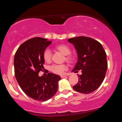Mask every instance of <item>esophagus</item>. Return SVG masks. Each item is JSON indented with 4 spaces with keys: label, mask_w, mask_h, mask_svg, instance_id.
Wrapping results in <instances>:
<instances>
[{
    "label": "esophagus",
    "mask_w": 122,
    "mask_h": 122,
    "mask_svg": "<svg viewBox=\"0 0 122 122\" xmlns=\"http://www.w3.org/2000/svg\"><path fill=\"white\" fill-rule=\"evenodd\" d=\"M66 75H63V74H62V75H61L60 76V77H62V78H63V77H66Z\"/></svg>",
    "instance_id": "esophagus-1"
}]
</instances>
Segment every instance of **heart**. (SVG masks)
I'll return each instance as SVG.
<instances>
[{"instance_id":"obj_1","label":"heart","mask_w":122,"mask_h":122,"mask_svg":"<svg viewBox=\"0 0 122 122\" xmlns=\"http://www.w3.org/2000/svg\"><path fill=\"white\" fill-rule=\"evenodd\" d=\"M55 49L57 51L65 56L64 60L69 63H73L74 60V57L72 54H71V49L68 46L64 44L57 45L56 46ZM52 54L49 49H47L43 52V57L44 60L46 62H49L51 60ZM67 70L66 65L64 64H54L51 65L50 67V70L52 73L57 74H62L65 70Z\"/></svg>"}]
</instances>
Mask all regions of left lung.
Masks as SVG:
<instances>
[{
  "mask_svg": "<svg viewBox=\"0 0 122 122\" xmlns=\"http://www.w3.org/2000/svg\"><path fill=\"white\" fill-rule=\"evenodd\" d=\"M77 51V62L73 71L82 70L77 84L73 89L81 93H90L101 86L107 68L106 54L100 43L87 36L68 40Z\"/></svg>",
  "mask_w": 122,
  "mask_h": 122,
  "instance_id": "left-lung-1",
  "label": "left lung"
}]
</instances>
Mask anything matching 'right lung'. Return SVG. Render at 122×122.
I'll return each mask as SVG.
<instances>
[{"label": "right lung", "instance_id": "obj_1", "mask_svg": "<svg viewBox=\"0 0 122 122\" xmlns=\"http://www.w3.org/2000/svg\"><path fill=\"white\" fill-rule=\"evenodd\" d=\"M51 43L43 38L35 37L19 46L14 58L15 74L19 86L29 97L45 101L51 98L58 89L60 76L49 73L46 77H40L43 68V54Z\"/></svg>", "mask_w": 122, "mask_h": 122}]
</instances>
